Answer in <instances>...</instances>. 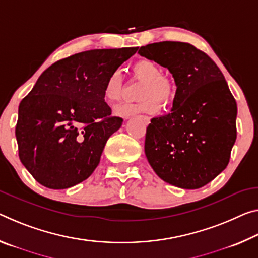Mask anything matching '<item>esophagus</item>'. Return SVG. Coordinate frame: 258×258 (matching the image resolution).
<instances>
[{
	"instance_id": "esophagus-1",
	"label": "esophagus",
	"mask_w": 258,
	"mask_h": 258,
	"mask_svg": "<svg viewBox=\"0 0 258 258\" xmlns=\"http://www.w3.org/2000/svg\"><path fill=\"white\" fill-rule=\"evenodd\" d=\"M139 118H140V119L145 122V124H149V121H150V117H148V116H144V114H141V116H139Z\"/></svg>"
}]
</instances>
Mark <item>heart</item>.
<instances>
[{
	"label": "heart",
	"instance_id": "heart-1",
	"mask_svg": "<svg viewBox=\"0 0 258 258\" xmlns=\"http://www.w3.org/2000/svg\"><path fill=\"white\" fill-rule=\"evenodd\" d=\"M133 73L139 79L145 80L142 85V101L136 103H122L116 108V113L121 117L147 112L154 113L159 109L157 100L163 104L170 103L175 95V83L172 78L163 76L162 69L151 59H140L133 65ZM122 89V75L120 70L110 73L103 87V96L108 102L119 101Z\"/></svg>",
	"mask_w": 258,
	"mask_h": 258
}]
</instances>
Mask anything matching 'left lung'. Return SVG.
Wrapping results in <instances>:
<instances>
[{
	"label": "left lung",
	"mask_w": 258,
	"mask_h": 258,
	"mask_svg": "<svg viewBox=\"0 0 258 258\" xmlns=\"http://www.w3.org/2000/svg\"><path fill=\"white\" fill-rule=\"evenodd\" d=\"M138 54L166 68L177 91L171 112L147 127L145 153L165 182L203 187L225 170L236 139V102L222 71L190 43L163 41Z\"/></svg>",
	"instance_id": "1"
}]
</instances>
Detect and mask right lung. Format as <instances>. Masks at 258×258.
I'll return each mask as SVG.
<instances>
[{
  "instance_id": "right-lung-1",
  "label": "right lung",
  "mask_w": 258,
  "mask_h": 258,
  "mask_svg": "<svg viewBox=\"0 0 258 258\" xmlns=\"http://www.w3.org/2000/svg\"><path fill=\"white\" fill-rule=\"evenodd\" d=\"M137 50L94 49L60 59L20 102L19 158L41 185L65 189L86 180L99 165L108 139L122 124L104 102L105 80Z\"/></svg>"
}]
</instances>
